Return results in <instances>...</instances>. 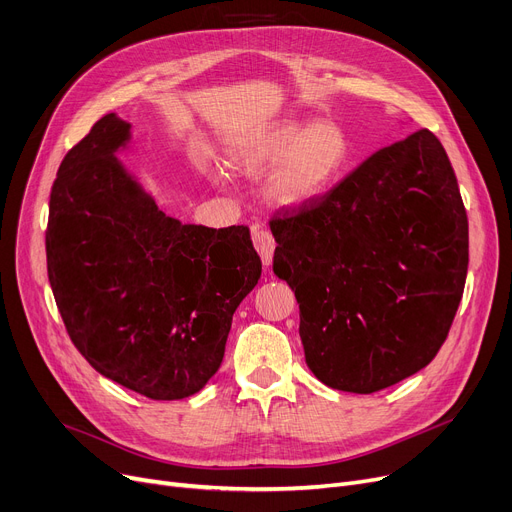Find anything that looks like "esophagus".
I'll use <instances>...</instances> for the list:
<instances>
[{"instance_id": "1", "label": "esophagus", "mask_w": 512, "mask_h": 512, "mask_svg": "<svg viewBox=\"0 0 512 512\" xmlns=\"http://www.w3.org/2000/svg\"><path fill=\"white\" fill-rule=\"evenodd\" d=\"M251 238H253V247L259 253L263 265H270L272 257H274V249H276V240H274L272 232L261 228V226H253Z\"/></svg>"}]
</instances>
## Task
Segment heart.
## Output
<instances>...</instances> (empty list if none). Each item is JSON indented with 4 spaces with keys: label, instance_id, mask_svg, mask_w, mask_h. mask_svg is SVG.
<instances>
[{
    "label": "heart",
    "instance_id": "obj_1",
    "mask_svg": "<svg viewBox=\"0 0 512 512\" xmlns=\"http://www.w3.org/2000/svg\"><path fill=\"white\" fill-rule=\"evenodd\" d=\"M351 159L348 132L334 120L284 122L238 157L249 170H276L267 182L282 205H305L324 197L342 178Z\"/></svg>",
    "mask_w": 512,
    "mask_h": 512
}]
</instances>
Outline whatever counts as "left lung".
I'll return each mask as SVG.
<instances>
[{
    "label": "left lung",
    "mask_w": 512,
    "mask_h": 512,
    "mask_svg": "<svg viewBox=\"0 0 512 512\" xmlns=\"http://www.w3.org/2000/svg\"><path fill=\"white\" fill-rule=\"evenodd\" d=\"M270 228L274 274L297 297L319 382L371 394L432 363L469 265L467 211L434 132L375 151L324 197L276 213Z\"/></svg>",
    "instance_id": "1"
}]
</instances>
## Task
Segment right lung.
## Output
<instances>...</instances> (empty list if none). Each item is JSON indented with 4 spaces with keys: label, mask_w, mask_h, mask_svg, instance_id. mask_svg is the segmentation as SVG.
Instances as JSON below:
<instances>
[{
    "label": "right lung",
    "mask_w": 512,
    "mask_h": 512,
    "mask_svg": "<svg viewBox=\"0 0 512 512\" xmlns=\"http://www.w3.org/2000/svg\"><path fill=\"white\" fill-rule=\"evenodd\" d=\"M116 114L62 159L49 195L47 276L66 332L95 371L151 400L199 392L232 315L261 276L247 226L180 224L114 155Z\"/></svg>",
    "instance_id": "1"
}]
</instances>
